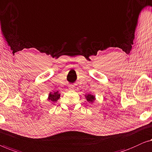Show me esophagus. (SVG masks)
Returning a JSON list of instances; mask_svg holds the SVG:
<instances>
[{"instance_id":"esophagus-1","label":"esophagus","mask_w":152,"mask_h":152,"mask_svg":"<svg viewBox=\"0 0 152 152\" xmlns=\"http://www.w3.org/2000/svg\"><path fill=\"white\" fill-rule=\"evenodd\" d=\"M73 87H74V86H73V85H70V88H73Z\"/></svg>"}]
</instances>
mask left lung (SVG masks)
<instances>
[{"label":"left lung","instance_id":"8db88e82","mask_svg":"<svg viewBox=\"0 0 152 152\" xmlns=\"http://www.w3.org/2000/svg\"><path fill=\"white\" fill-rule=\"evenodd\" d=\"M85 97L87 98V100L88 102H93L94 100H95V96H94L91 95V94H87V95H85Z\"/></svg>","mask_w":152,"mask_h":152}]
</instances>
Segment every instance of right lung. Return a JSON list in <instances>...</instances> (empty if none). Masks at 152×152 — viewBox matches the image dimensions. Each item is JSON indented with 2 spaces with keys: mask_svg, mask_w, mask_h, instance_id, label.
Wrapping results in <instances>:
<instances>
[{
  "mask_svg": "<svg viewBox=\"0 0 152 152\" xmlns=\"http://www.w3.org/2000/svg\"><path fill=\"white\" fill-rule=\"evenodd\" d=\"M60 98V94H58V91H56V92L54 93H50L49 94V98L48 100H51L52 102H56Z\"/></svg>",
  "mask_w": 152,
  "mask_h": 152,
  "instance_id": "add662e5",
  "label": "right lung"
}]
</instances>
